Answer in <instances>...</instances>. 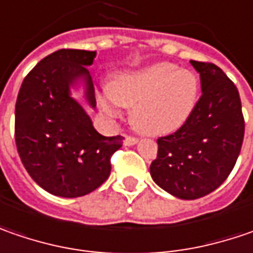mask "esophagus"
I'll use <instances>...</instances> for the list:
<instances>
[{
    "label": "esophagus",
    "instance_id": "34e87169",
    "mask_svg": "<svg viewBox=\"0 0 253 253\" xmlns=\"http://www.w3.org/2000/svg\"><path fill=\"white\" fill-rule=\"evenodd\" d=\"M138 138L137 137H133V136H126L125 138V144L126 146H134V144H137Z\"/></svg>",
    "mask_w": 253,
    "mask_h": 253
}]
</instances>
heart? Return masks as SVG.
<instances>
[{
  "instance_id": "1",
  "label": "heart",
  "mask_w": 253,
  "mask_h": 253,
  "mask_svg": "<svg viewBox=\"0 0 253 253\" xmlns=\"http://www.w3.org/2000/svg\"><path fill=\"white\" fill-rule=\"evenodd\" d=\"M198 78L190 69L170 62L151 63L116 73L109 82V96L116 105L131 107V123L148 136L174 133L188 120L198 97ZM109 115L115 109L106 100Z\"/></svg>"
}]
</instances>
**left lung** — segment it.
Listing matches in <instances>:
<instances>
[{
  "label": "left lung",
  "instance_id": "obj_1",
  "mask_svg": "<svg viewBox=\"0 0 253 253\" xmlns=\"http://www.w3.org/2000/svg\"><path fill=\"white\" fill-rule=\"evenodd\" d=\"M203 94L175 133L159 137L150 166L154 182L181 200H197L225 181L241 153L245 122L241 97L221 68L191 61Z\"/></svg>",
  "mask_w": 253,
  "mask_h": 253
}]
</instances>
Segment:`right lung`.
Returning a JSON list of instances; mask_svg holds the SVG:
<instances>
[{
	"label": "right lung",
	"mask_w": 253,
	"mask_h": 253,
	"mask_svg": "<svg viewBox=\"0 0 253 253\" xmlns=\"http://www.w3.org/2000/svg\"><path fill=\"white\" fill-rule=\"evenodd\" d=\"M94 58V50H56L28 73L18 93V154L32 180L58 197L76 198L100 187L110 175L112 154L123 144L122 136L99 134L71 94L82 82L86 105L96 107L87 69Z\"/></svg>",
	"instance_id": "add662e5"
}]
</instances>
